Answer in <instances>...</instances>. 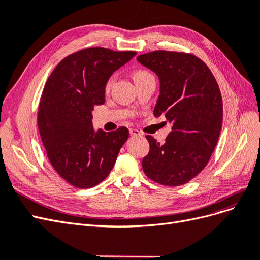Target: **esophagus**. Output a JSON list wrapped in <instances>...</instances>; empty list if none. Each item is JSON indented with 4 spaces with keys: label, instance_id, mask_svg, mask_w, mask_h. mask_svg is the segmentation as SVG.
Masks as SVG:
<instances>
[{
    "label": "esophagus",
    "instance_id": "obj_1",
    "mask_svg": "<svg viewBox=\"0 0 260 260\" xmlns=\"http://www.w3.org/2000/svg\"><path fill=\"white\" fill-rule=\"evenodd\" d=\"M129 132H130V136L131 137H139V136H141V132L139 130H137V129L131 128V129H129Z\"/></svg>",
    "mask_w": 260,
    "mask_h": 260
}]
</instances>
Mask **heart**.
Wrapping results in <instances>:
<instances>
[{
  "label": "heart",
  "instance_id": "obj_1",
  "mask_svg": "<svg viewBox=\"0 0 260 260\" xmlns=\"http://www.w3.org/2000/svg\"><path fill=\"white\" fill-rule=\"evenodd\" d=\"M152 74H149L147 70H137V72L133 74V79H135V81H139L141 79H144V78L151 76ZM113 83V78H111L107 82H106V90H108L109 88H111V85Z\"/></svg>",
  "mask_w": 260,
  "mask_h": 260
}]
</instances>
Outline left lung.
Instances as JSON below:
<instances>
[{
    "label": "left lung",
    "mask_w": 260,
    "mask_h": 260,
    "mask_svg": "<svg viewBox=\"0 0 260 260\" xmlns=\"http://www.w3.org/2000/svg\"><path fill=\"white\" fill-rule=\"evenodd\" d=\"M138 60L160 80L154 115H164L172 124L162 144L145 137L149 152L142 160L143 171L156 183L182 185L206 167L217 145L223 117L219 85L193 54L154 51Z\"/></svg>",
    "instance_id": "obj_1"
}]
</instances>
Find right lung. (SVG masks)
Instances as JSON below:
<instances>
[{
	"mask_svg": "<svg viewBox=\"0 0 260 260\" xmlns=\"http://www.w3.org/2000/svg\"><path fill=\"white\" fill-rule=\"evenodd\" d=\"M137 52L88 48L62 58L42 91L38 128L48 158L69 184L89 188L113 169L129 130L94 131L92 111L105 103L108 78Z\"/></svg>",
	"mask_w": 260,
	"mask_h": 260,
	"instance_id": "1",
	"label": "right lung"
}]
</instances>
